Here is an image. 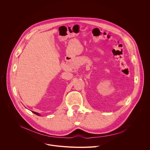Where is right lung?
Masks as SVG:
<instances>
[{
    "instance_id": "right-lung-1",
    "label": "right lung",
    "mask_w": 150,
    "mask_h": 150,
    "mask_svg": "<svg viewBox=\"0 0 150 150\" xmlns=\"http://www.w3.org/2000/svg\"><path fill=\"white\" fill-rule=\"evenodd\" d=\"M33 113H34V114H35V115H38V116H40V115L38 113H36V112H32Z\"/></svg>"
}]
</instances>
